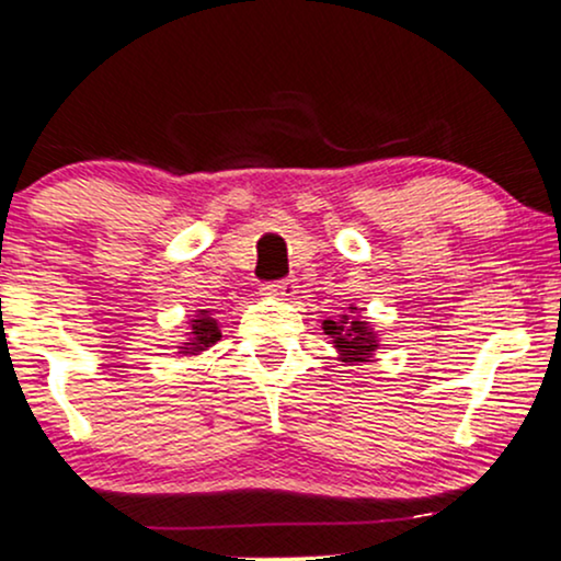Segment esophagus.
I'll list each match as a JSON object with an SVG mask.
<instances>
[{"label": "esophagus", "mask_w": 561, "mask_h": 561, "mask_svg": "<svg viewBox=\"0 0 561 561\" xmlns=\"http://www.w3.org/2000/svg\"><path fill=\"white\" fill-rule=\"evenodd\" d=\"M295 279H279V282H271V285H266V290L271 293V295H276V298H282V300H287V298H293L295 295Z\"/></svg>", "instance_id": "1"}]
</instances>
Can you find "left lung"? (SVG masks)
<instances>
[{
    "label": "left lung",
    "instance_id": "obj_1",
    "mask_svg": "<svg viewBox=\"0 0 561 561\" xmlns=\"http://www.w3.org/2000/svg\"><path fill=\"white\" fill-rule=\"evenodd\" d=\"M359 309L348 306V313H341L337 322L324 319V335L332 337L341 362H370L373 351L378 348V332H373L370 322H362Z\"/></svg>",
    "mask_w": 561,
    "mask_h": 561
}]
</instances>
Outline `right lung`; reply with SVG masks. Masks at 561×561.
<instances>
[{
  "instance_id": "add662e5",
  "label": "right lung",
  "mask_w": 561,
  "mask_h": 561,
  "mask_svg": "<svg viewBox=\"0 0 561 561\" xmlns=\"http://www.w3.org/2000/svg\"><path fill=\"white\" fill-rule=\"evenodd\" d=\"M220 341V330L218 322L210 317V311H199L196 319H191V328H188V343H183L181 354H199V351H207L215 343Z\"/></svg>"
}]
</instances>
